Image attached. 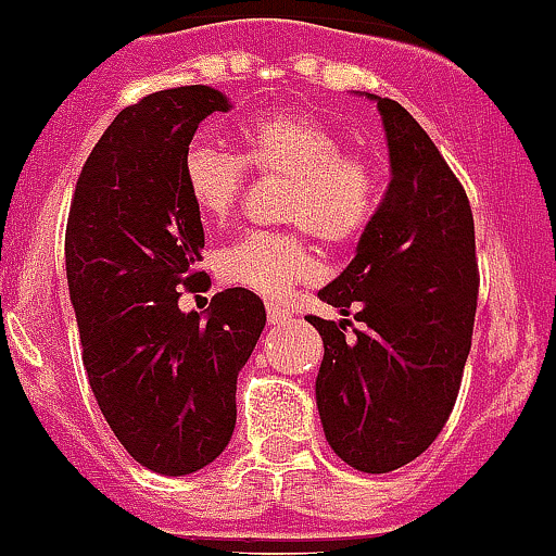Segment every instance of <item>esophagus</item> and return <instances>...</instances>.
Masks as SVG:
<instances>
[{
    "label": "esophagus",
    "mask_w": 556,
    "mask_h": 556,
    "mask_svg": "<svg viewBox=\"0 0 556 556\" xmlns=\"http://www.w3.org/2000/svg\"><path fill=\"white\" fill-rule=\"evenodd\" d=\"M289 317H292V314L283 312L281 306H267V323L273 328H283L289 323Z\"/></svg>",
    "instance_id": "34e87169"
}]
</instances>
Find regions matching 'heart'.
Here are the masks:
<instances>
[{"instance_id": "obj_1", "label": "heart", "mask_w": 556, "mask_h": 556, "mask_svg": "<svg viewBox=\"0 0 556 556\" xmlns=\"http://www.w3.org/2000/svg\"><path fill=\"white\" fill-rule=\"evenodd\" d=\"M244 162L208 141H191L184 155V189L200 217L223 225L242 200L249 164L255 175L289 180L283 219L301 230H250L219 253L217 273L228 287L267 301L320 278V258L306 230L331 248L358 242L384 198L376 159L351 152L339 132L312 113L278 108L239 125Z\"/></svg>"}]
</instances>
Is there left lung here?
Here are the masks:
<instances>
[{"instance_id":"8db88e82","label":"left lung","mask_w":556,"mask_h":556,"mask_svg":"<svg viewBox=\"0 0 556 556\" xmlns=\"http://www.w3.org/2000/svg\"><path fill=\"white\" fill-rule=\"evenodd\" d=\"M376 100L392 180L353 262L320 301L362 323L308 317L323 337L317 409L328 445L365 473L424 454L456 404L473 337L479 264L468 194L404 105Z\"/></svg>"}]
</instances>
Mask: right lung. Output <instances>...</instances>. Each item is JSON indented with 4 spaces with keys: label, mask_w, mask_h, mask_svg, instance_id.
<instances>
[{
    "label": "right lung",
    "mask_w": 556,
    "mask_h": 556,
    "mask_svg": "<svg viewBox=\"0 0 556 556\" xmlns=\"http://www.w3.org/2000/svg\"><path fill=\"white\" fill-rule=\"evenodd\" d=\"M214 111L230 102L211 86L125 108L88 155L66 225L88 384L127 454L161 476L194 473L230 443L236 378L267 323L244 289L217 292L203 314L178 306L205 275L203 223L180 169Z\"/></svg>",
    "instance_id": "add662e5"
}]
</instances>
